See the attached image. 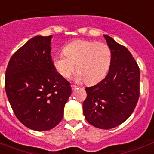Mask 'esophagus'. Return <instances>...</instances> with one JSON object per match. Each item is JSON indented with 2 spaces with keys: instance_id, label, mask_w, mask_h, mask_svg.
<instances>
[{
  "instance_id": "1",
  "label": "esophagus",
  "mask_w": 154,
  "mask_h": 154,
  "mask_svg": "<svg viewBox=\"0 0 154 154\" xmlns=\"http://www.w3.org/2000/svg\"><path fill=\"white\" fill-rule=\"evenodd\" d=\"M71 88H72V90H74V89H77V85H71Z\"/></svg>"
}]
</instances>
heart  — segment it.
<instances>
[{"mask_svg": "<svg viewBox=\"0 0 154 154\" xmlns=\"http://www.w3.org/2000/svg\"><path fill=\"white\" fill-rule=\"evenodd\" d=\"M64 55L53 59V67L64 78H69L77 66V81L93 84L100 82L109 72L112 62V50L108 45L94 41L77 40L63 49Z\"/></svg>", "mask_w": 154, "mask_h": 154, "instance_id": "heart-1", "label": "heart"}]
</instances>
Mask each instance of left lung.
<instances>
[{"label":"left lung","instance_id":"1","mask_svg":"<svg viewBox=\"0 0 154 154\" xmlns=\"http://www.w3.org/2000/svg\"><path fill=\"white\" fill-rule=\"evenodd\" d=\"M104 37L112 50V62L102 81L85 88L83 113L92 125L109 129L125 122L134 112L140 95V69L126 47L107 35Z\"/></svg>","mask_w":154,"mask_h":154}]
</instances>
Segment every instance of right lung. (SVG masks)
Returning a JSON list of instances; mask_svg holds the SVG:
<instances>
[{"label": "right lung", "instance_id": "add662e5", "mask_svg": "<svg viewBox=\"0 0 154 154\" xmlns=\"http://www.w3.org/2000/svg\"><path fill=\"white\" fill-rule=\"evenodd\" d=\"M51 38L32 37L11 57L5 72V88L16 117L36 131L60 123L72 93L69 82L53 67Z\"/></svg>", "mask_w": 154, "mask_h": 154}]
</instances>
